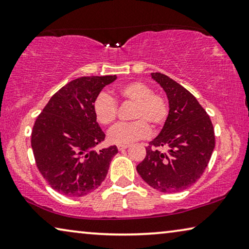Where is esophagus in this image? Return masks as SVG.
<instances>
[{
    "mask_svg": "<svg viewBox=\"0 0 249 249\" xmlns=\"http://www.w3.org/2000/svg\"><path fill=\"white\" fill-rule=\"evenodd\" d=\"M129 145H118V149L119 150H124V149H127V148H129Z\"/></svg>",
    "mask_w": 249,
    "mask_h": 249,
    "instance_id": "34e87169",
    "label": "esophagus"
}]
</instances>
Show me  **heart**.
Segmentation results:
<instances>
[{
	"instance_id": "obj_1",
	"label": "heart",
	"mask_w": 249,
	"mask_h": 249,
	"mask_svg": "<svg viewBox=\"0 0 249 249\" xmlns=\"http://www.w3.org/2000/svg\"><path fill=\"white\" fill-rule=\"evenodd\" d=\"M117 94L121 99L135 103L131 124H117L109 131V142L117 145H129L136 140L146 138L151 128L163 124L167 117V103L160 95L154 94L149 85L142 82H130L120 86ZM93 111L99 124L109 125L117 118V102L107 93H100L93 103Z\"/></svg>"
}]
</instances>
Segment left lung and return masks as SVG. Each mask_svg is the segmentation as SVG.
Here are the masks:
<instances>
[{"mask_svg": "<svg viewBox=\"0 0 249 249\" xmlns=\"http://www.w3.org/2000/svg\"><path fill=\"white\" fill-rule=\"evenodd\" d=\"M150 76L166 93L169 111L137 172L160 192H181L194 184L208 166L215 143L213 125L197 100L182 85L161 73ZM151 145L166 146L168 151L160 152Z\"/></svg>", "mask_w": 249, "mask_h": 249, "instance_id": "8db88e82", "label": "left lung"}]
</instances>
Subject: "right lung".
<instances>
[{"instance_id":"1","label":"right lung","mask_w":249,"mask_h":249,"mask_svg":"<svg viewBox=\"0 0 249 249\" xmlns=\"http://www.w3.org/2000/svg\"><path fill=\"white\" fill-rule=\"evenodd\" d=\"M116 75L84 76L63 86L52 96L35 122L31 147L47 183L66 196H84L104 181L117 146L99 151L106 138L93 103Z\"/></svg>"}]
</instances>
